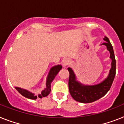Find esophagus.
<instances>
[{"instance_id": "esophagus-1", "label": "esophagus", "mask_w": 124, "mask_h": 124, "mask_svg": "<svg viewBox=\"0 0 124 124\" xmlns=\"http://www.w3.org/2000/svg\"><path fill=\"white\" fill-rule=\"evenodd\" d=\"M70 62V60H69V59H65V60H64V61H63V65H64V67H66L67 65H68L69 64V63Z\"/></svg>"}]
</instances>
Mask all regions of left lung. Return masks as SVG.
<instances>
[{"instance_id": "obj_1", "label": "left lung", "mask_w": 124, "mask_h": 124, "mask_svg": "<svg viewBox=\"0 0 124 124\" xmlns=\"http://www.w3.org/2000/svg\"><path fill=\"white\" fill-rule=\"evenodd\" d=\"M104 40L106 42L102 43L107 47V50L110 53V58L112 59V67L110 69L108 76L102 83L94 86H85L76 80V76L73 70L69 67V89L70 95L77 101L84 103L93 102L99 100L105 95L110 90L113 83L116 73V60L115 58L113 46L109 39L105 37Z\"/></svg>"}]
</instances>
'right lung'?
Here are the masks:
<instances>
[{"instance_id":"obj_1","label":"right lung","mask_w":124,"mask_h":124,"mask_svg":"<svg viewBox=\"0 0 124 124\" xmlns=\"http://www.w3.org/2000/svg\"><path fill=\"white\" fill-rule=\"evenodd\" d=\"M61 69H62V65H55L51 69L49 72V74H48V76L47 77V79H46V88H45L44 90L41 91V94L38 95V97L40 98L43 97H46L50 94L51 91V83ZM15 88L17 89V91L21 95L27 98H30V99L32 100H36L37 98V96H35L32 93H30V91H27L26 89H21V88H17V87H15Z\"/></svg>"}]
</instances>
